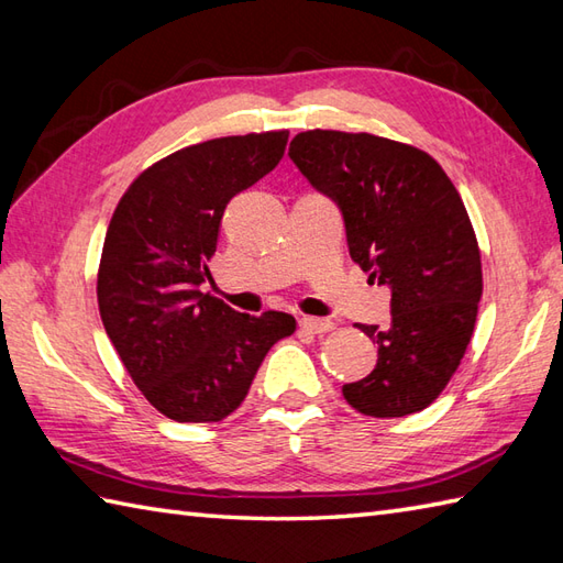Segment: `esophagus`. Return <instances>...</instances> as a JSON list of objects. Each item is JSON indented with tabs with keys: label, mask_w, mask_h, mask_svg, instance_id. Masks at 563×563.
Returning a JSON list of instances; mask_svg holds the SVG:
<instances>
[{
	"label": "esophagus",
	"mask_w": 563,
	"mask_h": 563,
	"mask_svg": "<svg viewBox=\"0 0 563 563\" xmlns=\"http://www.w3.org/2000/svg\"><path fill=\"white\" fill-rule=\"evenodd\" d=\"M298 324H301V330H306L310 334H322V332H332L334 330V322L332 320L310 318V316H303L301 320H298Z\"/></svg>",
	"instance_id": "esophagus-1"
}]
</instances>
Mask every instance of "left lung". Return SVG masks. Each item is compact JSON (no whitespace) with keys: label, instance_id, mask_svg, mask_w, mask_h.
<instances>
[{"label":"left lung","instance_id":"1","mask_svg":"<svg viewBox=\"0 0 563 563\" xmlns=\"http://www.w3.org/2000/svg\"><path fill=\"white\" fill-rule=\"evenodd\" d=\"M289 156L340 207L349 255L393 291L390 328L356 324L378 346L342 395L366 417L427 409L465 356L482 298V257L467 209L439 161L368 132L308 130Z\"/></svg>","mask_w":563,"mask_h":563}]
</instances>
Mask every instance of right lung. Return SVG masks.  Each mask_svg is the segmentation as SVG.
Masks as SVG:
<instances>
[{"mask_svg":"<svg viewBox=\"0 0 563 563\" xmlns=\"http://www.w3.org/2000/svg\"><path fill=\"white\" fill-rule=\"evenodd\" d=\"M289 132L221 136L156 161L115 207L98 267V308L130 378L180 423L227 419L245 399L289 313H239L199 291L223 209L279 164Z\"/></svg>","mask_w":563,"mask_h":563,"instance_id":"obj_1","label":"right lung"}]
</instances>
